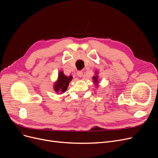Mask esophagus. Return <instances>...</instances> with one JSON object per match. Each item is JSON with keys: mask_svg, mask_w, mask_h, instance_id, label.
I'll use <instances>...</instances> for the list:
<instances>
[{"mask_svg": "<svg viewBox=\"0 0 158 158\" xmlns=\"http://www.w3.org/2000/svg\"><path fill=\"white\" fill-rule=\"evenodd\" d=\"M83 72H82V71H78V72H77V76H78L79 77H83Z\"/></svg>", "mask_w": 158, "mask_h": 158, "instance_id": "esophagus-1", "label": "esophagus"}]
</instances>
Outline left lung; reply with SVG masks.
<instances>
[{
  "mask_svg": "<svg viewBox=\"0 0 158 158\" xmlns=\"http://www.w3.org/2000/svg\"><path fill=\"white\" fill-rule=\"evenodd\" d=\"M95 74H98V72L96 73ZM98 75H95V76L93 77V81H94V83H96V84L98 83Z\"/></svg>",
  "mask_w": 158,
  "mask_h": 158,
  "instance_id": "1",
  "label": "left lung"
}]
</instances>
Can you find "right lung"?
<instances>
[{
    "mask_svg": "<svg viewBox=\"0 0 158 158\" xmlns=\"http://www.w3.org/2000/svg\"><path fill=\"white\" fill-rule=\"evenodd\" d=\"M72 77L66 76L63 72H60L57 81L54 84V90L56 93L63 94L66 92L70 82L72 81Z\"/></svg>",
    "mask_w": 158,
    "mask_h": 158,
    "instance_id": "obj_1",
    "label": "right lung"
}]
</instances>
